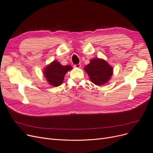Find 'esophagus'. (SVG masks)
Wrapping results in <instances>:
<instances>
[{
  "mask_svg": "<svg viewBox=\"0 0 153 153\" xmlns=\"http://www.w3.org/2000/svg\"><path fill=\"white\" fill-rule=\"evenodd\" d=\"M74 67H75V68H80V67H81V64L75 65H74Z\"/></svg>",
  "mask_w": 153,
  "mask_h": 153,
  "instance_id": "esophagus-1",
  "label": "esophagus"
}]
</instances>
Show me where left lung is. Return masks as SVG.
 Here are the masks:
<instances>
[{"mask_svg":"<svg viewBox=\"0 0 153 153\" xmlns=\"http://www.w3.org/2000/svg\"><path fill=\"white\" fill-rule=\"evenodd\" d=\"M92 83L97 85H103L107 83L113 75V68L105 60L93 59L84 68Z\"/></svg>","mask_w":153,"mask_h":153,"instance_id":"1","label":"left lung"}]
</instances>
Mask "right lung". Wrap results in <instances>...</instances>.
<instances>
[{"label": "right lung", "mask_w": 153, "mask_h": 153, "mask_svg": "<svg viewBox=\"0 0 153 153\" xmlns=\"http://www.w3.org/2000/svg\"><path fill=\"white\" fill-rule=\"evenodd\" d=\"M71 69L70 65L63 66L59 62L54 60L45 67L43 75L50 85L56 87L63 83L65 75Z\"/></svg>", "instance_id": "right-lung-1"}]
</instances>
